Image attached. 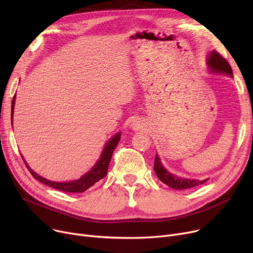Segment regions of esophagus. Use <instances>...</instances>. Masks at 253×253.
<instances>
[{
	"label": "esophagus",
	"instance_id": "esophagus-1",
	"mask_svg": "<svg viewBox=\"0 0 253 253\" xmlns=\"http://www.w3.org/2000/svg\"><path fill=\"white\" fill-rule=\"evenodd\" d=\"M142 127V123L140 121H134L133 124H132V128L133 130H139Z\"/></svg>",
	"mask_w": 253,
	"mask_h": 253
}]
</instances>
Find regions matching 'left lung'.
Segmentation results:
<instances>
[{
    "mask_svg": "<svg viewBox=\"0 0 253 253\" xmlns=\"http://www.w3.org/2000/svg\"><path fill=\"white\" fill-rule=\"evenodd\" d=\"M207 64L212 73L225 74L230 77H233V71L230 63L216 51H211L209 53L208 58H207ZM154 170L159 179H160L163 183L167 184L171 189H174V190H185V189L195 188V187H198V185L203 184L208 180V179H204V180L191 179V178H184V177L173 175L165 169L158 155H156V158H155Z\"/></svg>",
    "mask_w": 253,
    "mask_h": 253,
    "instance_id": "1",
    "label": "left lung"
}]
</instances>
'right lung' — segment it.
Here are the masks:
<instances>
[{
    "label": "right lung",
    "instance_id": "add662e5",
    "mask_svg": "<svg viewBox=\"0 0 253 253\" xmlns=\"http://www.w3.org/2000/svg\"><path fill=\"white\" fill-rule=\"evenodd\" d=\"M14 103H15V95L13 97L12 100V106H11V120L13 119V111H14ZM120 138H121V133H117L116 135H114L108 142L105 143V147L100 155L99 160L95 163V165L92 167V169L90 171H88L86 174H84L82 177H80L78 180H73V181H68V182H55V181H51L48 180L42 176H40L39 174H37L36 172H34L29 166L28 164L25 163L24 159L23 161L26 165V167L29 168L30 172L32 173V175L34 176V178H36L37 180L41 181L42 183L49 185V187L56 189L62 192H66V193H83L86 190H88L89 188H91L93 184L96 183L97 181H99L100 179H102L103 177L106 176V173H108V168L111 162L112 159V155L116 149V147L118 145Z\"/></svg>",
    "mask_w": 253,
    "mask_h": 253
}]
</instances>
